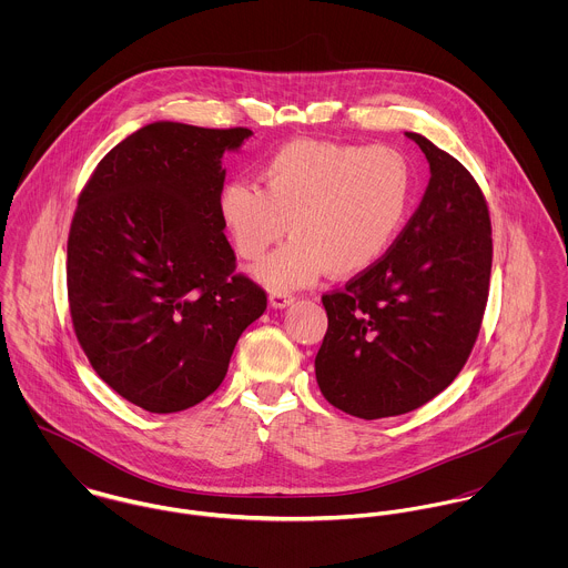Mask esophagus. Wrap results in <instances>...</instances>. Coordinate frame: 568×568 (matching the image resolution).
Returning <instances> with one entry per match:
<instances>
[{
	"instance_id": "esophagus-1",
	"label": "esophagus",
	"mask_w": 568,
	"mask_h": 568,
	"mask_svg": "<svg viewBox=\"0 0 568 568\" xmlns=\"http://www.w3.org/2000/svg\"><path fill=\"white\" fill-rule=\"evenodd\" d=\"M293 302H295V297L288 295V293H271L268 295V306L275 308V311H282V308L291 306Z\"/></svg>"
}]
</instances>
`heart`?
<instances>
[{
  "label": "heart",
  "mask_w": 568,
  "mask_h": 568,
  "mask_svg": "<svg viewBox=\"0 0 568 568\" xmlns=\"http://www.w3.org/2000/svg\"><path fill=\"white\" fill-rule=\"evenodd\" d=\"M262 190L230 181L216 199L219 219L253 277L271 291L315 284L329 271L354 277L378 264L405 227L413 170L389 146L293 140L260 165Z\"/></svg>",
  "instance_id": "1"
}]
</instances>
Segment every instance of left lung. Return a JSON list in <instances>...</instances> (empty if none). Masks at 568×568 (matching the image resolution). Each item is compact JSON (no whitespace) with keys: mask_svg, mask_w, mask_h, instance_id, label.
<instances>
[{"mask_svg":"<svg viewBox=\"0 0 568 568\" xmlns=\"http://www.w3.org/2000/svg\"><path fill=\"white\" fill-rule=\"evenodd\" d=\"M430 168L419 207L387 255L324 295L315 358L325 400L349 415H403L442 394L466 365L486 311L491 227L473 174L419 133Z\"/></svg>","mask_w":568,"mask_h":568,"instance_id":"left-lung-1","label":"left lung"}]
</instances>
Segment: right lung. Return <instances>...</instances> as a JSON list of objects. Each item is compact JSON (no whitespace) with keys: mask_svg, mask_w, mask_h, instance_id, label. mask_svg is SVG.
<instances>
[{"mask_svg":"<svg viewBox=\"0 0 568 568\" xmlns=\"http://www.w3.org/2000/svg\"><path fill=\"white\" fill-rule=\"evenodd\" d=\"M248 129L160 120L98 163L68 241L70 311L95 374L151 413L199 405L223 383L266 295L234 275L216 199L223 155Z\"/></svg>","mask_w":568,"mask_h":568,"instance_id":"1","label":"right lung"}]
</instances>
